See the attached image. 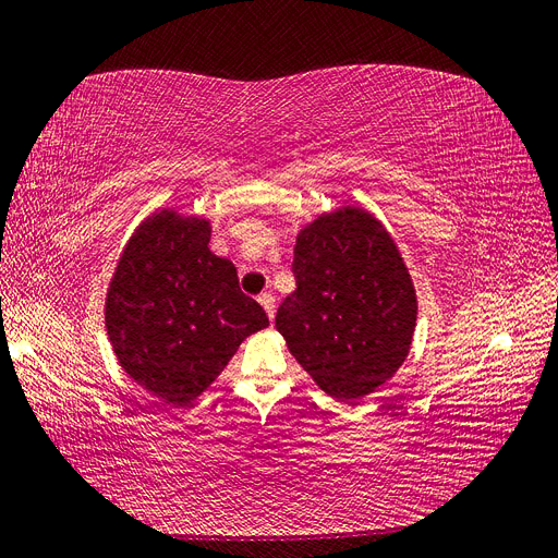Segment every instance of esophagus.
<instances>
[{
    "mask_svg": "<svg viewBox=\"0 0 558 558\" xmlns=\"http://www.w3.org/2000/svg\"><path fill=\"white\" fill-rule=\"evenodd\" d=\"M259 305L264 307L266 311V315H268V319H274V315H276V296L274 294H268V292H264V294H259Z\"/></svg>",
    "mask_w": 558,
    "mask_h": 558,
    "instance_id": "34e87169",
    "label": "esophagus"
}]
</instances>
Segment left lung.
I'll list each match as a JSON object with an SVG mask.
<instances>
[{
    "instance_id": "left-lung-1",
    "label": "left lung",
    "mask_w": 558,
    "mask_h": 558,
    "mask_svg": "<svg viewBox=\"0 0 558 558\" xmlns=\"http://www.w3.org/2000/svg\"><path fill=\"white\" fill-rule=\"evenodd\" d=\"M296 290L276 328L322 390L356 402L393 377L416 328V290L386 227L359 206H342L296 236Z\"/></svg>"
}]
</instances>
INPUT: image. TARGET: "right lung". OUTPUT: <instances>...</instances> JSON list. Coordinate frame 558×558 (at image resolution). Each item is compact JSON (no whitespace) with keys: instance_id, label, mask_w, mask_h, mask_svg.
Returning <instances> with one entry per match:
<instances>
[{"instance_id":"obj_1","label":"right lung","mask_w":558,"mask_h":558,"mask_svg":"<svg viewBox=\"0 0 558 558\" xmlns=\"http://www.w3.org/2000/svg\"><path fill=\"white\" fill-rule=\"evenodd\" d=\"M206 218L162 209L144 220L117 262L106 328L119 365L165 404L202 396L239 344L268 326L239 290L236 266L209 251Z\"/></svg>"}]
</instances>
